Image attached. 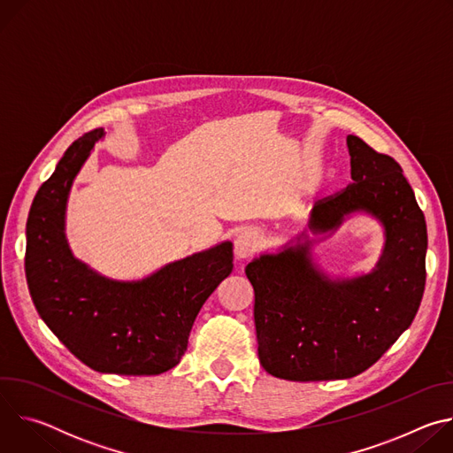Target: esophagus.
<instances>
[{
	"mask_svg": "<svg viewBox=\"0 0 453 453\" xmlns=\"http://www.w3.org/2000/svg\"><path fill=\"white\" fill-rule=\"evenodd\" d=\"M257 243H260V234L254 229L242 231L234 242V254L238 260H247V257H250L256 252Z\"/></svg>",
	"mask_w": 453,
	"mask_h": 453,
	"instance_id": "34e87169",
	"label": "esophagus"
}]
</instances>
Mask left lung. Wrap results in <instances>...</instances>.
I'll use <instances>...</instances> for the list:
<instances>
[{"label":"left lung","mask_w":453,"mask_h":453,"mask_svg":"<svg viewBox=\"0 0 453 453\" xmlns=\"http://www.w3.org/2000/svg\"><path fill=\"white\" fill-rule=\"evenodd\" d=\"M353 182L320 199L313 233L337 227L344 215L372 213L385 227L376 269L332 281L310 262L308 242L264 254L245 267L254 288L257 357L281 380L351 378L369 369L412 325L425 292L426 224L402 166L348 136Z\"/></svg>","instance_id":"1"}]
</instances>
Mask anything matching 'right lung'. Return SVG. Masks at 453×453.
<instances>
[{
  "instance_id": "obj_1",
  "label": "right lung",
  "mask_w": 453,
  "mask_h": 453,
  "mask_svg": "<svg viewBox=\"0 0 453 453\" xmlns=\"http://www.w3.org/2000/svg\"><path fill=\"white\" fill-rule=\"evenodd\" d=\"M104 128L79 138L42 182L27 220V283L37 313L81 362L98 372L161 374L175 367L206 299L233 271V245L173 262L121 283L75 260L64 213L72 182Z\"/></svg>"
}]
</instances>
